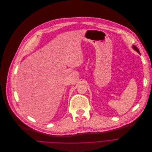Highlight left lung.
Instances as JSON below:
<instances>
[{
	"label": "left lung",
	"instance_id": "left-lung-1",
	"mask_svg": "<svg viewBox=\"0 0 152 152\" xmlns=\"http://www.w3.org/2000/svg\"><path fill=\"white\" fill-rule=\"evenodd\" d=\"M132 48L137 51V52H138L139 54H140V51H139V50H138V48L135 46V45H132Z\"/></svg>",
	"mask_w": 152,
	"mask_h": 152
}]
</instances>
